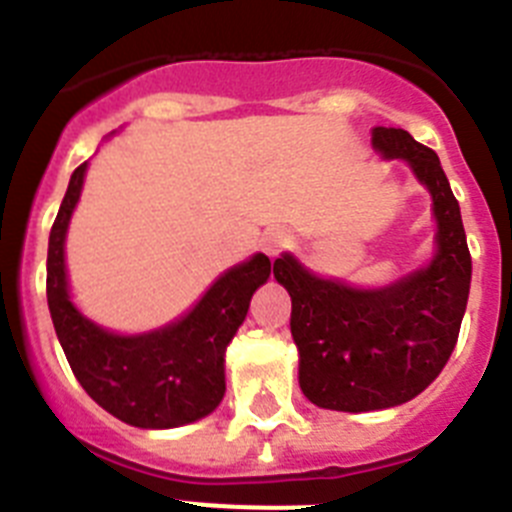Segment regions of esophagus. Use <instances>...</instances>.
Segmentation results:
<instances>
[{
	"label": "esophagus",
	"instance_id": "obj_1",
	"mask_svg": "<svg viewBox=\"0 0 512 512\" xmlns=\"http://www.w3.org/2000/svg\"><path fill=\"white\" fill-rule=\"evenodd\" d=\"M260 247H262V252H265L267 257H278L280 252L288 247V234L280 232V229H270V232L262 234Z\"/></svg>",
	"mask_w": 512,
	"mask_h": 512
}]
</instances>
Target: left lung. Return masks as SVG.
I'll return each mask as SVG.
<instances>
[{
  "label": "left lung",
  "instance_id": "obj_1",
  "mask_svg": "<svg viewBox=\"0 0 512 512\" xmlns=\"http://www.w3.org/2000/svg\"><path fill=\"white\" fill-rule=\"evenodd\" d=\"M372 150L403 160L431 196L434 255L375 288L324 278L293 252L275 260V280L293 303L298 385L326 411H385L421 395L454 352L472 283L462 211L439 155L395 127H375Z\"/></svg>",
  "mask_w": 512,
  "mask_h": 512
}]
</instances>
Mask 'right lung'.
I'll return each instance as SVG.
<instances>
[{"instance_id": "1", "label": "right lung", "mask_w": 512, "mask_h": 512, "mask_svg": "<svg viewBox=\"0 0 512 512\" xmlns=\"http://www.w3.org/2000/svg\"><path fill=\"white\" fill-rule=\"evenodd\" d=\"M114 135V132H112ZM89 163L73 170L48 239V308L81 388L107 413L137 428H178L214 413L227 393L224 357L255 290L273 267L262 252L224 270L183 316L158 329L119 334L73 303L66 237Z\"/></svg>"}]
</instances>
